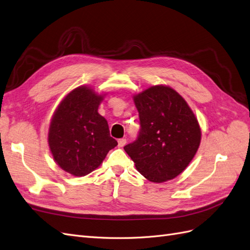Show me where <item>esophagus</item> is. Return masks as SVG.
<instances>
[{
  "instance_id": "34e87169",
  "label": "esophagus",
  "mask_w": 250,
  "mask_h": 250,
  "mask_svg": "<svg viewBox=\"0 0 250 250\" xmlns=\"http://www.w3.org/2000/svg\"><path fill=\"white\" fill-rule=\"evenodd\" d=\"M126 143V139H119L118 140V147H124Z\"/></svg>"
}]
</instances>
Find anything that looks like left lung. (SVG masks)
Returning <instances> with one entry per match:
<instances>
[{
	"mask_svg": "<svg viewBox=\"0 0 250 250\" xmlns=\"http://www.w3.org/2000/svg\"><path fill=\"white\" fill-rule=\"evenodd\" d=\"M139 112L138 138L124 148L144 178L163 183L181 174L199 147L201 131L187 102L169 86L134 95Z\"/></svg>",
	"mask_w": 250,
	"mask_h": 250,
	"instance_id": "1",
	"label": "left lung"
}]
</instances>
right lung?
<instances>
[{"instance_id":"add662e5","label":"right lung","mask_w":250,"mask_h":250,"mask_svg":"<svg viewBox=\"0 0 250 250\" xmlns=\"http://www.w3.org/2000/svg\"><path fill=\"white\" fill-rule=\"evenodd\" d=\"M103 94L80 86L64 98L54 112L47 142L55 162L64 171L84 176L98 168L117 141L98 109Z\"/></svg>"}]
</instances>
